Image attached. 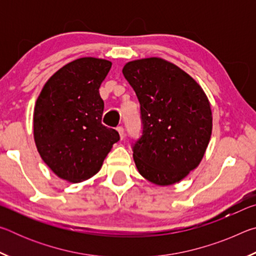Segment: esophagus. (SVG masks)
Segmentation results:
<instances>
[{"instance_id": "34e87169", "label": "esophagus", "mask_w": 256, "mask_h": 256, "mask_svg": "<svg viewBox=\"0 0 256 256\" xmlns=\"http://www.w3.org/2000/svg\"><path fill=\"white\" fill-rule=\"evenodd\" d=\"M118 132L120 133V138H124V128L123 126H118Z\"/></svg>"}]
</instances>
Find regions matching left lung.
Returning a JSON list of instances; mask_svg holds the SVG:
<instances>
[{
	"mask_svg": "<svg viewBox=\"0 0 256 256\" xmlns=\"http://www.w3.org/2000/svg\"><path fill=\"white\" fill-rule=\"evenodd\" d=\"M123 74L140 102L142 136L132 146L138 170L154 184H175L196 170L209 144L208 97L192 76L159 58L128 62Z\"/></svg>",
	"mask_w": 256,
	"mask_h": 256,
	"instance_id": "1",
	"label": "left lung"
}]
</instances>
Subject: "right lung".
Returning a JSON list of instances; mask_svg holds the SVG:
<instances>
[{
	"label": "right lung",
	"mask_w": 256,
	"mask_h": 256,
	"mask_svg": "<svg viewBox=\"0 0 256 256\" xmlns=\"http://www.w3.org/2000/svg\"><path fill=\"white\" fill-rule=\"evenodd\" d=\"M112 68L102 58H82L68 63L42 86L34 110V138L44 162L71 183L100 170L120 140L102 124L104 100L99 88Z\"/></svg>",
	"instance_id": "1"
}]
</instances>
